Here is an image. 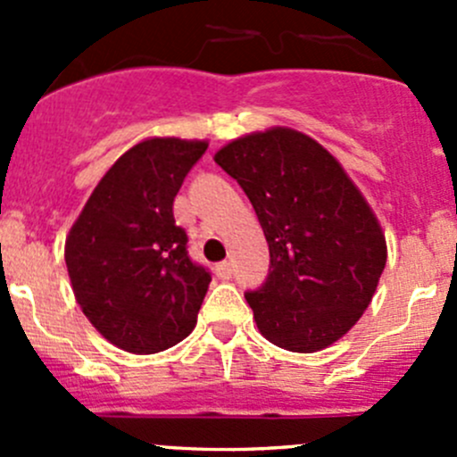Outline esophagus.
<instances>
[{"label": "esophagus", "mask_w": 457, "mask_h": 457, "mask_svg": "<svg viewBox=\"0 0 457 457\" xmlns=\"http://www.w3.org/2000/svg\"><path fill=\"white\" fill-rule=\"evenodd\" d=\"M214 271H216V276H219L220 280H229V278H232V262H229V261L219 262V265L214 267Z\"/></svg>", "instance_id": "1"}]
</instances>
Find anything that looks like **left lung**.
Masks as SVG:
<instances>
[{"instance_id":"8db88e82","label":"left lung","mask_w":457,"mask_h":457,"mask_svg":"<svg viewBox=\"0 0 457 457\" xmlns=\"http://www.w3.org/2000/svg\"><path fill=\"white\" fill-rule=\"evenodd\" d=\"M214 161L243 187L270 245V274L245 294L258 331L298 353L343 338L386 262L380 223L343 165L292 128L234 139Z\"/></svg>"}]
</instances>
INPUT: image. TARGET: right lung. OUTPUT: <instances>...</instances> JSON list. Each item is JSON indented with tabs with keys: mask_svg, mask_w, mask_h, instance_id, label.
Instances as JSON below:
<instances>
[{
	"mask_svg": "<svg viewBox=\"0 0 457 457\" xmlns=\"http://www.w3.org/2000/svg\"><path fill=\"white\" fill-rule=\"evenodd\" d=\"M207 141L154 137L132 145L96 183L66 238L77 303L95 329L130 353L192 334L212 276L187 256L174 196Z\"/></svg>",
	"mask_w": 457,
	"mask_h": 457,
	"instance_id": "right-lung-1",
	"label": "right lung"
}]
</instances>
